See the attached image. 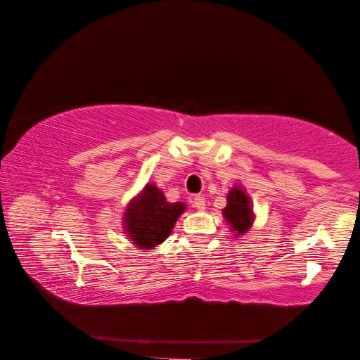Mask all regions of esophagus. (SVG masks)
Listing matches in <instances>:
<instances>
[{
    "label": "esophagus",
    "mask_w": 360,
    "mask_h": 360,
    "mask_svg": "<svg viewBox=\"0 0 360 360\" xmlns=\"http://www.w3.org/2000/svg\"><path fill=\"white\" fill-rule=\"evenodd\" d=\"M193 207H196L198 210H204L205 209V198H202V196L193 198Z\"/></svg>",
    "instance_id": "esophagus-1"
}]
</instances>
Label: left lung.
<instances>
[{
    "label": "left lung",
    "mask_w": 360,
    "mask_h": 360,
    "mask_svg": "<svg viewBox=\"0 0 360 360\" xmlns=\"http://www.w3.org/2000/svg\"><path fill=\"white\" fill-rule=\"evenodd\" d=\"M226 207L223 209V217L228 221L231 231L236 234H244L250 229L253 223V210L250 198L243 186H233L226 196Z\"/></svg>",
    "instance_id": "obj_1"
}]
</instances>
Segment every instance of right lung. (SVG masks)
Instances as JSON below:
<instances>
[{
    "instance_id": "obj_1",
    "label": "right lung",
    "mask_w": 360,
    "mask_h": 360,
    "mask_svg": "<svg viewBox=\"0 0 360 360\" xmlns=\"http://www.w3.org/2000/svg\"><path fill=\"white\" fill-rule=\"evenodd\" d=\"M185 209L184 202H169L156 185L148 184L129 202L122 219L124 231L140 249H155L172 233Z\"/></svg>"
}]
</instances>
